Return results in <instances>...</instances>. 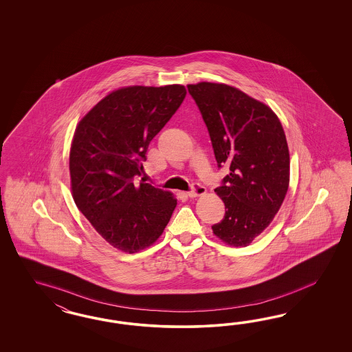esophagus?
I'll return each mask as SVG.
<instances>
[{
    "label": "esophagus",
    "instance_id": "obj_1",
    "mask_svg": "<svg viewBox=\"0 0 352 352\" xmlns=\"http://www.w3.org/2000/svg\"><path fill=\"white\" fill-rule=\"evenodd\" d=\"M205 193H206V188L201 186V184H199V183H195L192 186L191 191L188 192V196L190 197H197V196H201V195H205Z\"/></svg>",
    "mask_w": 352,
    "mask_h": 352
}]
</instances>
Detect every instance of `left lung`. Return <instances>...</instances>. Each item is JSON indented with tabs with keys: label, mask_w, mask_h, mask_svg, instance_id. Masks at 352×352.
<instances>
[{
	"label": "left lung",
	"mask_w": 352,
	"mask_h": 352,
	"mask_svg": "<svg viewBox=\"0 0 352 352\" xmlns=\"http://www.w3.org/2000/svg\"><path fill=\"white\" fill-rule=\"evenodd\" d=\"M208 128L218 168L230 173L214 191L224 218L213 232L231 246H248L272 222L289 186V149L274 111L241 90L213 82L187 85Z\"/></svg>",
	"instance_id": "obj_1"
}]
</instances>
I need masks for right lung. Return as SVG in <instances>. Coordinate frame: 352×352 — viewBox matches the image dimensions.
<instances>
[{
  "instance_id": "1",
  "label": "right lung",
  "mask_w": 352,
  "mask_h": 352,
  "mask_svg": "<svg viewBox=\"0 0 352 352\" xmlns=\"http://www.w3.org/2000/svg\"><path fill=\"white\" fill-rule=\"evenodd\" d=\"M187 94L184 86H128L103 98L82 118L69 153L77 208L107 243L125 253L152 245L177 200L149 183L134 186L149 142Z\"/></svg>"
}]
</instances>
